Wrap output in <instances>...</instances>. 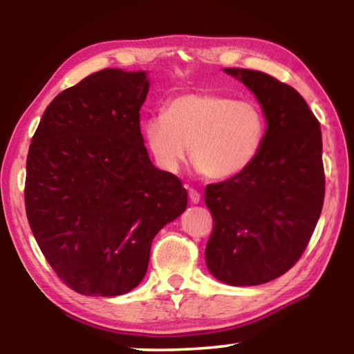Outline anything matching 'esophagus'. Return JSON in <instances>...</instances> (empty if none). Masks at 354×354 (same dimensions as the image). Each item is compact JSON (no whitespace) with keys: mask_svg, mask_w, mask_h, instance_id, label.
<instances>
[{"mask_svg":"<svg viewBox=\"0 0 354 354\" xmlns=\"http://www.w3.org/2000/svg\"><path fill=\"white\" fill-rule=\"evenodd\" d=\"M188 198H190V201L193 203V205H198L201 200V195L196 190H193V188H188Z\"/></svg>","mask_w":354,"mask_h":354,"instance_id":"obj_1","label":"esophagus"}]
</instances>
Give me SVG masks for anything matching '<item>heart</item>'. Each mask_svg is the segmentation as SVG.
I'll return each mask as SVG.
<instances>
[{
	"label": "heart",
	"mask_w": 354,
	"mask_h": 354,
	"mask_svg": "<svg viewBox=\"0 0 354 354\" xmlns=\"http://www.w3.org/2000/svg\"><path fill=\"white\" fill-rule=\"evenodd\" d=\"M143 137L162 171L177 172L190 149L198 172L225 180L258 159L268 137V120L253 100L185 93L169 101L162 115L145 120Z\"/></svg>",
	"instance_id": "1"
}]
</instances>
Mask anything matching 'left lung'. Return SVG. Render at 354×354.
Segmentation results:
<instances>
[{"label": "left lung", "instance_id": "8db88e82", "mask_svg": "<svg viewBox=\"0 0 354 354\" xmlns=\"http://www.w3.org/2000/svg\"><path fill=\"white\" fill-rule=\"evenodd\" d=\"M253 91L268 120L258 159L245 172L206 187L214 229L206 266L234 287L280 277L306 250L326 192L321 125L292 86L264 72L225 67Z\"/></svg>", "mask_w": 354, "mask_h": 354}]
</instances>
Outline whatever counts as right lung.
<instances>
[{
    "mask_svg": "<svg viewBox=\"0 0 354 354\" xmlns=\"http://www.w3.org/2000/svg\"><path fill=\"white\" fill-rule=\"evenodd\" d=\"M148 90L145 71L95 72L51 101L28 148V224L57 277L80 295L133 290L153 239L187 209L182 182L143 145Z\"/></svg>",
    "mask_w": 354,
    "mask_h": 354,
    "instance_id": "obj_1",
    "label": "right lung"
}]
</instances>
